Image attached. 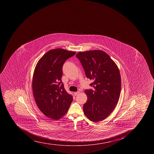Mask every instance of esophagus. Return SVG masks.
<instances>
[{
    "label": "esophagus",
    "instance_id": "esophagus-1",
    "mask_svg": "<svg viewBox=\"0 0 154 154\" xmlns=\"http://www.w3.org/2000/svg\"><path fill=\"white\" fill-rule=\"evenodd\" d=\"M79 91L75 92H74V95H75V96H77V95L79 94Z\"/></svg>",
    "mask_w": 154,
    "mask_h": 154
}]
</instances>
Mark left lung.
I'll use <instances>...</instances> for the list:
<instances>
[{"instance_id":"obj_1","label":"left lung","mask_w":154,"mask_h":154,"mask_svg":"<svg viewBox=\"0 0 154 154\" xmlns=\"http://www.w3.org/2000/svg\"><path fill=\"white\" fill-rule=\"evenodd\" d=\"M79 60L90 84L94 89H86L87 100L83 105L84 114L92 122H100L109 115L119 101L121 77L117 65L103 51L79 52Z\"/></svg>"}]
</instances>
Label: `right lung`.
Returning a JSON list of instances; mask_svg holds the SVG:
<instances>
[{
  "label": "right lung",
  "instance_id": "obj_1",
  "mask_svg": "<svg viewBox=\"0 0 154 154\" xmlns=\"http://www.w3.org/2000/svg\"><path fill=\"white\" fill-rule=\"evenodd\" d=\"M75 54L62 49L51 50L39 60L35 69L32 87L35 102L43 114L54 120L67 112L73 100L61 78L63 64Z\"/></svg>",
  "mask_w": 154,
  "mask_h": 154
}]
</instances>
